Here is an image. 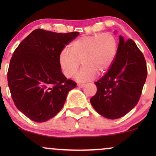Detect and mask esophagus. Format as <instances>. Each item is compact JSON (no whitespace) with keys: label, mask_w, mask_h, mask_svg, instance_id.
Returning a JSON list of instances; mask_svg holds the SVG:
<instances>
[{"label":"esophagus","mask_w":156,"mask_h":156,"mask_svg":"<svg viewBox=\"0 0 156 156\" xmlns=\"http://www.w3.org/2000/svg\"><path fill=\"white\" fill-rule=\"evenodd\" d=\"M77 86L81 87V88H82V87H84L85 86V84H82V83H79V84H77Z\"/></svg>","instance_id":"obj_1"}]
</instances>
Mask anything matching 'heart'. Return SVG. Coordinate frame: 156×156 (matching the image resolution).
Instances as JSON below:
<instances>
[{
	"instance_id": "1",
	"label": "heart",
	"mask_w": 156,
	"mask_h": 156,
	"mask_svg": "<svg viewBox=\"0 0 156 156\" xmlns=\"http://www.w3.org/2000/svg\"><path fill=\"white\" fill-rule=\"evenodd\" d=\"M117 50L118 41L112 33L82 36L72 42L69 51H62L59 65L64 75L72 78L81 62L83 67L76 75V80L82 82L90 80L97 73L103 74L109 69Z\"/></svg>"
}]
</instances>
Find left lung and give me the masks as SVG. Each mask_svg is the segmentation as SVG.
I'll return each mask as SVG.
<instances>
[{"label": "left lung", "instance_id": "left-lung-1", "mask_svg": "<svg viewBox=\"0 0 156 156\" xmlns=\"http://www.w3.org/2000/svg\"><path fill=\"white\" fill-rule=\"evenodd\" d=\"M148 70L144 55L133 40L119 36L114 61L106 73L96 82L97 91L91 98L93 108L102 116H124L139 101Z\"/></svg>", "mask_w": 156, "mask_h": 156}]
</instances>
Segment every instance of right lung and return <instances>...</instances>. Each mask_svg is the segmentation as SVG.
Segmentation results:
<instances>
[{
    "label": "right lung",
    "mask_w": 156,
    "mask_h": 156,
    "mask_svg": "<svg viewBox=\"0 0 156 156\" xmlns=\"http://www.w3.org/2000/svg\"><path fill=\"white\" fill-rule=\"evenodd\" d=\"M79 34L36 29L14 51L8 84L17 108L31 120L41 123L56 116L68 92L76 87L62 72L59 56Z\"/></svg>",
    "instance_id": "1"
}]
</instances>
